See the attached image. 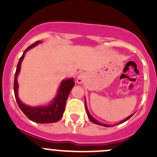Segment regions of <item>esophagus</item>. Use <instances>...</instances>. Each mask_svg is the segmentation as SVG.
<instances>
[{
	"label": "esophagus",
	"mask_w": 157,
	"mask_h": 157,
	"mask_svg": "<svg viewBox=\"0 0 157 157\" xmlns=\"http://www.w3.org/2000/svg\"><path fill=\"white\" fill-rule=\"evenodd\" d=\"M85 78H86V76L84 73H80L77 77V82L78 84H82L83 82L85 81Z\"/></svg>",
	"instance_id": "esophagus-1"
}]
</instances>
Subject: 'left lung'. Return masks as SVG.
<instances>
[{
	"label": "left lung",
	"instance_id": "1",
	"mask_svg": "<svg viewBox=\"0 0 157 157\" xmlns=\"http://www.w3.org/2000/svg\"><path fill=\"white\" fill-rule=\"evenodd\" d=\"M85 106H86V112H87V116H88L89 119H90V120L92 123H95V124H98V125L103 126V127H112V126H113V125H110V124H105V123H101V122L98 121V120H96V119H94V118L93 117V116L90 115V112H89L88 108H87V105H86V98H85ZM133 115H134V114H131L130 116H129L128 117L126 118L125 120H122V121H120V123H119V124H121V123H124V122H126L127 120H128L129 119H130V118L133 116Z\"/></svg>",
	"mask_w": 157,
	"mask_h": 157
}]
</instances>
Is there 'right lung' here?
<instances>
[{
    "instance_id": "add662e5",
    "label": "right lung",
    "mask_w": 157,
    "mask_h": 157,
    "mask_svg": "<svg viewBox=\"0 0 157 157\" xmlns=\"http://www.w3.org/2000/svg\"><path fill=\"white\" fill-rule=\"evenodd\" d=\"M41 42V41H36L34 44L29 46L23 52V55L19 59L17 67H16V74H15V79H14V93H15V98H16L19 109H21L22 112L27 116L29 120L38 123H56L61 119L63 115L67 100L71 89L75 86L73 78L62 80L55 98L47 105H37V106L27 105L22 102L21 100L19 99V94H18L19 84H18L17 77L20 71L21 63L25 56V54L27 51L30 50V48H34Z\"/></svg>"
}]
</instances>
